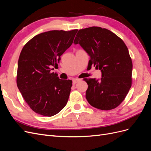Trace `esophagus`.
I'll use <instances>...</instances> for the list:
<instances>
[{"label": "esophagus", "instance_id": "obj_1", "mask_svg": "<svg viewBox=\"0 0 151 151\" xmlns=\"http://www.w3.org/2000/svg\"><path fill=\"white\" fill-rule=\"evenodd\" d=\"M81 81V79H73L72 80V81H73V84H76L77 83H78L79 81Z\"/></svg>", "mask_w": 151, "mask_h": 151}]
</instances>
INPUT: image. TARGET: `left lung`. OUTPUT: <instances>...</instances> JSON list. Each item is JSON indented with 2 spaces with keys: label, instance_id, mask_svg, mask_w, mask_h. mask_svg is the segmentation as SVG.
<instances>
[{
  "label": "left lung",
  "instance_id": "1",
  "mask_svg": "<svg viewBox=\"0 0 151 151\" xmlns=\"http://www.w3.org/2000/svg\"><path fill=\"white\" fill-rule=\"evenodd\" d=\"M74 43L89 55V64L101 72L100 79H85L88 103L101 110L116 108L132 86V62L126 45L113 32L96 26L79 30Z\"/></svg>",
  "mask_w": 151,
  "mask_h": 151
}]
</instances>
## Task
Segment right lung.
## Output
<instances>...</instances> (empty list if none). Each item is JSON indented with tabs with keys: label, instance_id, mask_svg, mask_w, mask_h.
Segmentation results:
<instances>
[{
	"label": "right lung",
	"instance_id": "right-lung-1",
	"mask_svg": "<svg viewBox=\"0 0 151 151\" xmlns=\"http://www.w3.org/2000/svg\"><path fill=\"white\" fill-rule=\"evenodd\" d=\"M77 29L49 31L30 40L22 49L17 64V86L35 113L52 116L65 106L72 81L52 72L73 43Z\"/></svg>",
	"mask_w": 151,
	"mask_h": 151
}]
</instances>
